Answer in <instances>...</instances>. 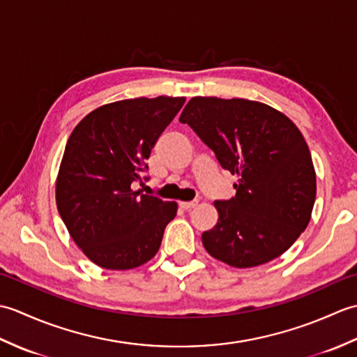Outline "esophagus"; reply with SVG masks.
Segmentation results:
<instances>
[{"mask_svg": "<svg viewBox=\"0 0 357 357\" xmlns=\"http://www.w3.org/2000/svg\"><path fill=\"white\" fill-rule=\"evenodd\" d=\"M196 206H198V201H181L179 202V207L184 208V210H190Z\"/></svg>", "mask_w": 357, "mask_h": 357, "instance_id": "1", "label": "esophagus"}]
</instances>
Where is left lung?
Masks as SVG:
<instances>
[{
    "instance_id": "1",
    "label": "left lung",
    "mask_w": 357,
    "mask_h": 357,
    "mask_svg": "<svg viewBox=\"0 0 357 357\" xmlns=\"http://www.w3.org/2000/svg\"><path fill=\"white\" fill-rule=\"evenodd\" d=\"M179 121L239 178L233 198L215 201L218 222L202 233L208 255L250 268L285 253L307 229L316 199L312 153L299 128L282 112L244 98L195 96Z\"/></svg>"
}]
</instances>
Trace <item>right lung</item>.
Masks as SVG:
<instances>
[{"label":"right lung","instance_id":"add662e5","mask_svg":"<svg viewBox=\"0 0 357 357\" xmlns=\"http://www.w3.org/2000/svg\"><path fill=\"white\" fill-rule=\"evenodd\" d=\"M184 96L123 100L90 112L73 128L56 176V207L82 253L105 270H132L161 245L178 204L141 195L151 149Z\"/></svg>","mask_w":357,"mask_h":357}]
</instances>
